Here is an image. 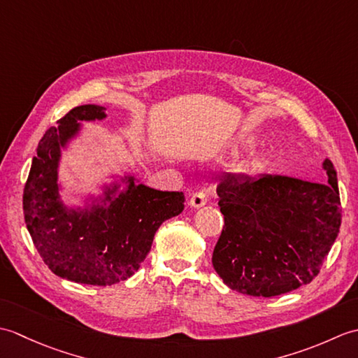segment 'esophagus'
<instances>
[{
  "instance_id": "1",
  "label": "esophagus",
  "mask_w": 358,
  "mask_h": 358,
  "mask_svg": "<svg viewBox=\"0 0 358 358\" xmlns=\"http://www.w3.org/2000/svg\"><path fill=\"white\" fill-rule=\"evenodd\" d=\"M208 203V195L204 194L203 191L200 192H195L192 196H191V201H189V204H191L192 208H201L204 206V204Z\"/></svg>"
}]
</instances>
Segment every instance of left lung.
Here are the masks:
<instances>
[{
  "instance_id": "8db88e82",
  "label": "left lung",
  "mask_w": 358,
  "mask_h": 358,
  "mask_svg": "<svg viewBox=\"0 0 358 358\" xmlns=\"http://www.w3.org/2000/svg\"><path fill=\"white\" fill-rule=\"evenodd\" d=\"M328 183L229 173L218 181L224 215L212 264L232 291L275 296L313 281L341 224L337 172L323 162Z\"/></svg>"
}]
</instances>
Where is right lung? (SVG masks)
Segmentation results:
<instances>
[{
  "instance_id": "obj_1",
  "label": "right lung",
  "mask_w": 358,
  "mask_h": 358,
  "mask_svg": "<svg viewBox=\"0 0 358 358\" xmlns=\"http://www.w3.org/2000/svg\"><path fill=\"white\" fill-rule=\"evenodd\" d=\"M106 108L85 104L58 120L38 143L22 195L27 231L55 275L75 283L110 286L138 271L163 222L185 209L183 192L136 183L134 175L103 186L85 208H67L59 196L62 149L81 131V121L106 118Z\"/></svg>"
}]
</instances>
